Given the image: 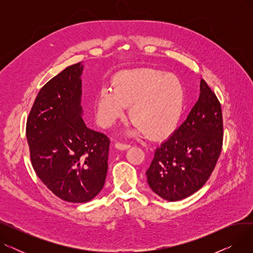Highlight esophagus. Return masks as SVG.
<instances>
[{"instance_id": "esophagus-1", "label": "esophagus", "mask_w": 253, "mask_h": 253, "mask_svg": "<svg viewBox=\"0 0 253 253\" xmlns=\"http://www.w3.org/2000/svg\"><path fill=\"white\" fill-rule=\"evenodd\" d=\"M116 149L118 150H121V151H124V150H127L130 148V144H126V143H121V142H117L115 144Z\"/></svg>"}]
</instances>
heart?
Here are the masks:
<instances>
[{
  "mask_svg": "<svg viewBox=\"0 0 253 253\" xmlns=\"http://www.w3.org/2000/svg\"><path fill=\"white\" fill-rule=\"evenodd\" d=\"M113 92L101 89L96 98V114L101 125L110 126L129 108V119L149 138L170 135L185 108V90L175 76L152 69L120 72L113 78Z\"/></svg>",
  "mask_w": 253,
  "mask_h": 253,
  "instance_id": "heart-1",
  "label": "heart"
}]
</instances>
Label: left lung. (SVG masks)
Instances as JSON below:
<instances>
[{"instance_id":"8db88e82","label":"left lung","mask_w":253,"mask_h":253,"mask_svg":"<svg viewBox=\"0 0 253 253\" xmlns=\"http://www.w3.org/2000/svg\"><path fill=\"white\" fill-rule=\"evenodd\" d=\"M200 97L187 120L156 149L147 170L151 189L168 201L200 190L214 170L223 140L221 105L202 80Z\"/></svg>"}]
</instances>
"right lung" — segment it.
I'll use <instances>...</instances> for the list:
<instances>
[{
  "mask_svg": "<svg viewBox=\"0 0 253 253\" xmlns=\"http://www.w3.org/2000/svg\"><path fill=\"white\" fill-rule=\"evenodd\" d=\"M78 62L39 91L26 121V138L38 177L71 203L92 200L103 188L110 138L86 127L82 115Z\"/></svg>",
  "mask_w": 253,
  "mask_h": 253,
  "instance_id": "right-lung-1",
  "label": "right lung"
}]
</instances>
